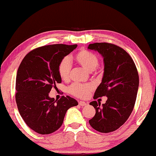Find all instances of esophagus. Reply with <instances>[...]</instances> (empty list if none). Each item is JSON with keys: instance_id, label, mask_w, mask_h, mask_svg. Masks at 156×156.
Returning a JSON list of instances; mask_svg holds the SVG:
<instances>
[{"instance_id": "obj_1", "label": "esophagus", "mask_w": 156, "mask_h": 156, "mask_svg": "<svg viewBox=\"0 0 156 156\" xmlns=\"http://www.w3.org/2000/svg\"><path fill=\"white\" fill-rule=\"evenodd\" d=\"M79 105H80V106H84V105H87V103L80 101H79Z\"/></svg>"}]
</instances>
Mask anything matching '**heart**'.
<instances>
[{
  "label": "heart",
  "instance_id": "b5f03b06",
  "mask_svg": "<svg viewBox=\"0 0 156 156\" xmlns=\"http://www.w3.org/2000/svg\"><path fill=\"white\" fill-rule=\"evenodd\" d=\"M74 61L79 66L83 68L87 71L91 72L97 69L98 66L99 59L95 54L87 50H81L76 54L74 57ZM70 72H71V65L67 58H64L61 61L58 66V72L60 78L63 80H68L69 78ZM93 87L91 84H81L74 83L72 84L68 88V91L73 95L76 97L85 98L91 90Z\"/></svg>",
  "mask_w": 156,
  "mask_h": 156
}]
</instances>
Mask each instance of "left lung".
Returning a JSON list of instances; mask_svg holds the SVG:
<instances>
[{"mask_svg":"<svg viewBox=\"0 0 156 156\" xmlns=\"http://www.w3.org/2000/svg\"><path fill=\"white\" fill-rule=\"evenodd\" d=\"M88 48L101 55L104 63L102 80L93 99L108 97L101 106L96 101L90 103L96 113L89 124L100 133L113 132L125 123L133 110L139 88L138 72L129 54L118 46L96 42Z\"/></svg>","mask_w":156,"mask_h":156,"instance_id":"left-lung-1","label":"left lung"}]
</instances>
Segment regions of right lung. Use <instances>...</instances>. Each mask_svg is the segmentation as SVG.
<instances>
[{
  "label": "right lung",
  "instance_id": "1",
  "mask_svg": "<svg viewBox=\"0 0 156 156\" xmlns=\"http://www.w3.org/2000/svg\"><path fill=\"white\" fill-rule=\"evenodd\" d=\"M77 46H43L30 51L20 63L15 101L21 118L37 133L48 135L59 129L68 109L78 105L69 96H62L59 100L48 96L51 88L62 82L58 72L59 63Z\"/></svg>",
  "mask_w": 156,
  "mask_h": 156
}]
</instances>
